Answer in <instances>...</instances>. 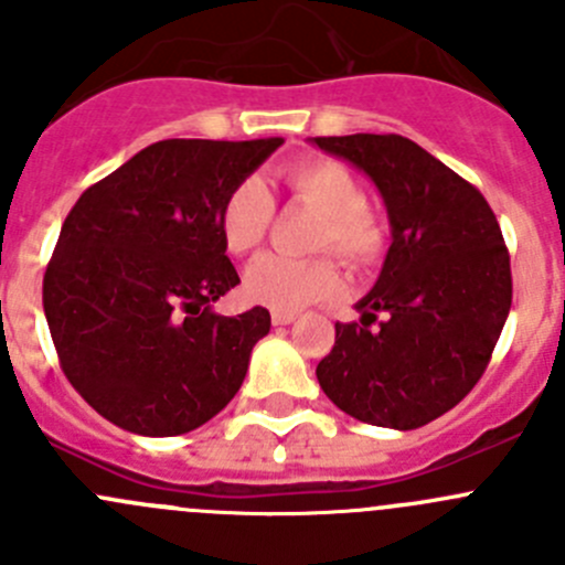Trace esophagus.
Instances as JSON below:
<instances>
[{
	"instance_id": "1",
	"label": "esophagus",
	"mask_w": 565,
	"mask_h": 565,
	"mask_svg": "<svg viewBox=\"0 0 565 565\" xmlns=\"http://www.w3.org/2000/svg\"><path fill=\"white\" fill-rule=\"evenodd\" d=\"M270 319H273V324H289L298 319V315H295V311H273Z\"/></svg>"
}]
</instances>
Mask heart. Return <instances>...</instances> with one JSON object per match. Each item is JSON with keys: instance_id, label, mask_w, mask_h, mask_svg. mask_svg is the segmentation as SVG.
Wrapping results in <instances>:
<instances>
[{"instance_id": "1", "label": "heart", "mask_w": 565, "mask_h": 565, "mask_svg": "<svg viewBox=\"0 0 565 565\" xmlns=\"http://www.w3.org/2000/svg\"><path fill=\"white\" fill-rule=\"evenodd\" d=\"M284 182L295 202L319 213L317 250H333L352 270H369L388 248V226L377 210L363 202L358 177L333 158H300L284 167ZM270 191L259 177H246L226 193L218 210V235L235 256L254 254L265 243L273 221ZM341 278L333 259L292 262L259 256L243 278V295L273 311H298L339 292Z\"/></svg>"}]
</instances>
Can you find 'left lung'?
<instances>
[{
  "label": "left lung",
  "instance_id": "8db88e82",
  "mask_svg": "<svg viewBox=\"0 0 565 565\" xmlns=\"http://www.w3.org/2000/svg\"><path fill=\"white\" fill-rule=\"evenodd\" d=\"M315 145L372 177L391 221L383 270L355 306L361 322H335L317 380L363 424L418 429L457 407L492 358L511 309L503 232L476 185L404 136Z\"/></svg>",
  "mask_w": 565,
  "mask_h": 565
}]
</instances>
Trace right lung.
Instances as JSON below:
<instances>
[{
  "mask_svg": "<svg viewBox=\"0 0 565 565\" xmlns=\"http://www.w3.org/2000/svg\"><path fill=\"white\" fill-rule=\"evenodd\" d=\"M281 145L156 141L67 213L43 276L45 319L65 377L119 429L185 435L241 391L270 315L210 306L241 284L218 210Z\"/></svg>",
  "mask_w": 565,
  "mask_h": 565,
  "instance_id": "add662e5",
  "label": "right lung"
}]
</instances>
